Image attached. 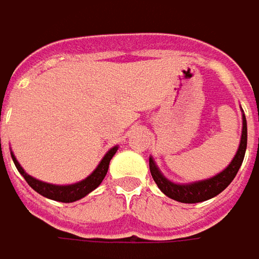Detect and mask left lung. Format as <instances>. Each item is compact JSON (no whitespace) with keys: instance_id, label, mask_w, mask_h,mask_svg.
<instances>
[{"instance_id":"8db88e82","label":"left lung","mask_w":259,"mask_h":259,"mask_svg":"<svg viewBox=\"0 0 259 259\" xmlns=\"http://www.w3.org/2000/svg\"><path fill=\"white\" fill-rule=\"evenodd\" d=\"M246 138H248L246 119L245 114L242 112V133H241L239 146H238V150H236L234 159L231 160V163L222 172H219L212 178L196 181V182L176 183L169 181L165 175L160 172L156 162L153 160V157L150 156L149 157V167H150L152 178L156 182L157 188L170 199L182 202V203H198V202L208 201L210 198L219 195L229 183L234 181V178H235L239 167L242 165L244 156H245Z\"/></svg>"}]
</instances>
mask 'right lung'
Segmentation results:
<instances>
[{
	"mask_svg": "<svg viewBox=\"0 0 259 259\" xmlns=\"http://www.w3.org/2000/svg\"><path fill=\"white\" fill-rule=\"evenodd\" d=\"M117 149H119V146H113L112 149H109V152L103 156L100 163L97 165V167L94 169L92 174L83 181L71 183V185H54V183L38 181V179L32 178L31 175H28L24 170L23 166L18 163L17 157L14 156L13 150H11V157H13L14 165L18 169V172L23 175L24 179L27 181V183L31 186L34 191L38 192L44 198H49V199H53V201L70 203V202H76L78 199H81V198H84L85 195L93 192L103 182L104 176L107 174V169H109V163H110L112 157L114 156V153L117 152Z\"/></svg>",
	"mask_w": 259,
	"mask_h": 259,
	"instance_id": "right-lung-1",
	"label": "right lung"
}]
</instances>
